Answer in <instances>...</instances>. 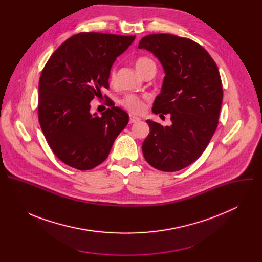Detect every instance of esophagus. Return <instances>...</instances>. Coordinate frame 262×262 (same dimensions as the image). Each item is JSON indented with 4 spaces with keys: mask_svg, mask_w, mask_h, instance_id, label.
<instances>
[{
    "mask_svg": "<svg viewBox=\"0 0 262 262\" xmlns=\"http://www.w3.org/2000/svg\"><path fill=\"white\" fill-rule=\"evenodd\" d=\"M141 119L139 118V117H137V116H130V118H129V123H135V122H139Z\"/></svg>",
    "mask_w": 262,
    "mask_h": 262,
    "instance_id": "34e87169",
    "label": "esophagus"
}]
</instances>
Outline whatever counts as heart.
I'll use <instances>...</instances> for the list:
<instances>
[{
  "mask_svg": "<svg viewBox=\"0 0 262 262\" xmlns=\"http://www.w3.org/2000/svg\"><path fill=\"white\" fill-rule=\"evenodd\" d=\"M150 64H155V63L150 59L142 57L136 61L135 66H136V69L138 70V72L140 73L145 67H147ZM115 79H116V71H115V69H112L111 73H110V81L114 82ZM120 103L123 107H125L127 111H129V112H132V113H135V114H140L145 110V102L141 98H139L138 96L133 95V94L125 95L120 100Z\"/></svg>",
  "mask_w": 262,
  "mask_h": 262,
  "instance_id": "1",
  "label": "heart"
}]
</instances>
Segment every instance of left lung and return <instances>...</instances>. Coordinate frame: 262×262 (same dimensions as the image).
Returning a JSON list of instances; mask_svg holds the SVG:
<instances>
[{
    "instance_id": "8db88e82",
    "label": "left lung",
    "mask_w": 262,
    "mask_h": 262,
    "mask_svg": "<svg viewBox=\"0 0 262 262\" xmlns=\"http://www.w3.org/2000/svg\"><path fill=\"white\" fill-rule=\"evenodd\" d=\"M138 48L152 53L164 68L152 112L170 114L172 121L163 126L146 120L150 133L142 145L144 158L161 171L181 170L200 158L216 129L223 100L217 66L200 45L171 34L147 35Z\"/></svg>"
}]
</instances>
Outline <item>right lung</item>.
<instances>
[{
  "instance_id": "right-lung-1",
  "label": "right lung",
  "mask_w": 262,
  "mask_h": 262,
  "mask_svg": "<svg viewBox=\"0 0 262 262\" xmlns=\"http://www.w3.org/2000/svg\"><path fill=\"white\" fill-rule=\"evenodd\" d=\"M136 36L79 33L51 56L39 80L38 118L56 157L79 170H90L108 156L127 125L125 111L114 104L101 117L91 114V100L108 88L113 63Z\"/></svg>"
}]
</instances>
